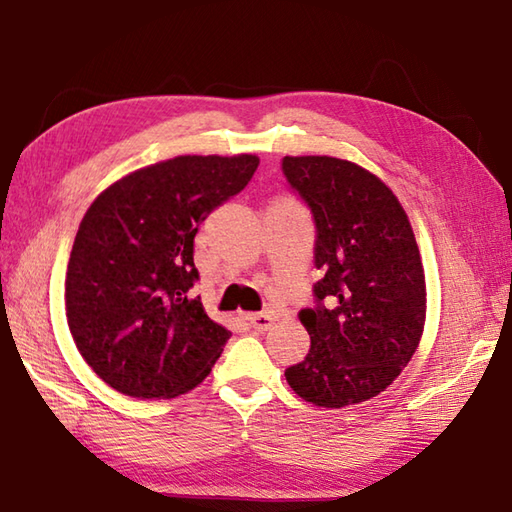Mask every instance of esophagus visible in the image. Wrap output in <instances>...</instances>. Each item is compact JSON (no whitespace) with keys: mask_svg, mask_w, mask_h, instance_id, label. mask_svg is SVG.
I'll list each match as a JSON object with an SVG mask.
<instances>
[{"mask_svg":"<svg viewBox=\"0 0 512 512\" xmlns=\"http://www.w3.org/2000/svg\"><path fill=\"white\" fill-rule=\"evenodd\" d=\"M273 317H270V314L268 312H259V314H250V317H248V323H250V328H253L255 332H259V334H262V332H266L268 328H270V325H273Z\"/></svg>","mask_w":512,"mask_h":512,"instance_id":"esophagus-1","label":"esophagus"}]
</instances>
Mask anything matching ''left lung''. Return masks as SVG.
<instances>
[{"instance_id": "obj_1", "label": "left lung", "mask_w": 512, "mask_h": 512, "mask_svg": "<svg viewBox=\"0 0 512 512\" xmlns=\"http://www.w3.org/2000/svg\"><path fill=\"white\" fill-rule=\"evenodd\" d=\"M281 171L312 213L314 306L299 312L310 352L288 385L317 407L378 396L407 367L427 310L424 270L407 213L385 182L354 162L286 156Z\"/></svg>"}]
</instances>
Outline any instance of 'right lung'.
Segmentation results:
<instances>
[{"mask_svg":"<svg viewBox=\"0 0 512 512\" xmlns=\"http://www.w3.org/2000/svg\"><path fill=\"white\" fill-rule=\"evenodd\" d=\"M257 156H178L129 173L83 215L65 275L72 339L94 374L134 398L187 394L231 339L191 288L193 239L244 191Z\"/></svg>","mask_w":512,"mask_h":512,"instance_id":"right-lung-1","label":"right lung"}]
</instances>
